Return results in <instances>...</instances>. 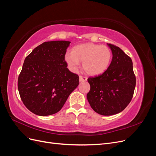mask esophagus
<instances>
[{
	"label": "esophagus",
	"mask_w": 156,
	"mask_h": 156,
	"mask_svg": "<svg viewBox=\"0 0 156 156\" xmlns=\"http://www.w3.org/2000/svg\"><path fill=\"white\" fill-rule=\"evenodd\" d=\"M87 80V77H84V76H83V75H80L79 76V81H86Z\"/></svg>",
	"instance_id": "1"
}]
</instances>
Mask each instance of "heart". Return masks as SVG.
<instances>
[{"label":"heart","instance_id":"b5f03b06","mask_svg":"<svg viewBox=\"0 0 156 156\" xmlns=\"http://www.w3.org/2000/svg\"><path fill=\"white\" fill-rule=\"evenodd\" d=\"M111 60L112 52L107 46L92 43L75 46L73 51H68L65 55V60L71 70L77 72L81 61L85 72L92 75L105 72Z\"/></svg>","mask_w":156,"mask_h":156}]
</instances>
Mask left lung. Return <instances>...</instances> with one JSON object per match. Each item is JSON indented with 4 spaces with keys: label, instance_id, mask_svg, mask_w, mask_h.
I'll return each instance as SVG.
<instances>
[{
    "label": "left lung",
    "instance_id": "left-lung-1",
    "mask_svg": "<svg viewBox=\"0 0 156 156\" xmlns=\"http://www.w3.org/2000/svg\"><path fill=\"white\" fill-rule=\"evenodd\" d=\"M112 53L109 67L102 74L88 78L87 100L92 109L104 116L117 114L128 105L136 84L133 62L120 48L108 44Z\"/></svg>",
    "mask_w": 156,
    "mask_h": 156
}]
</instances>
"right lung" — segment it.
I'll use <instances>...</instances> for the list:
<instances>
[{
    "label": "right lung",
    "mask_w": 156,
    "mask_h": 156,
    "mask_svg": "<svg viewBox=\"0 0 156 156\" xmlns=\"http://www.w3.org/2000/svg\"><path fill=\"white\" fill-rule=\"evenodd\" d=\"M70 41H46L25 59L18 77L23 104L39 116L58 112L79 85L78 75L71 72L65 61Z\"/></svg>",
    "instance_id": "obj_1"
}]
</instances>
